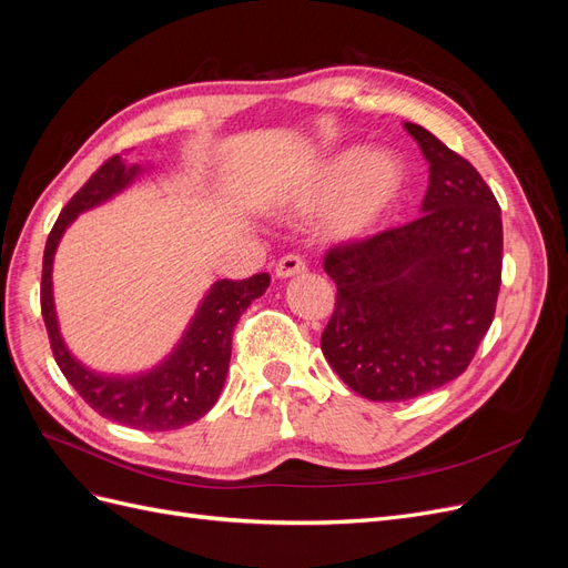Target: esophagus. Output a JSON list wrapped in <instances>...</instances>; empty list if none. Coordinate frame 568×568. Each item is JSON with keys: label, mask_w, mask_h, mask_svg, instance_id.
<instances>
[{"label": "esophagus", "mask_w": 568, "mask_h": 568, "mask_svg": "<svg viewBox=\"0 0 568 568\" xmlns=\"http://www.w3.org/2000/svg\"><path fill=\"white\" fill-rule=\"evenodd\" d=\"M305 272V261L301 255L296 253H288L284 255L282 261L277 263V267H274V274H277L280 280H286V277H296V274Z\"/></svg>", "instance_id": "esophagus-1"}]
</instances>
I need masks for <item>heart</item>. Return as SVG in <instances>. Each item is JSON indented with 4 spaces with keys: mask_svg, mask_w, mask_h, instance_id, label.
I'll return each instance as SVG.
<instances>
[{
    "mask_svg": "<svg viewBox=\"0 0 568 568\" xmlns=\"http://www.w3.org/2000/svg\"><path fill=\"white\" fill-rule=\"evenodd\" d=\"M403 184L405 170L393 153L351 149L324 161L301 184L296 203L303 211H311L334 196L332 227L343 236H355L367 232L390 209Z\"/></svg>",
    "mask_w": 568,
    "mask_h": 568,
    "instance_id": "b5f03b06",
    "label": "heart"
}]
</instances>
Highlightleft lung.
<instances>
[{
	"instance_id": "1",
	"label": "left lung",
	"mask_w": 568,
	"mask_h": 568,
	"mask_svg": "<svg viewBox=\"0 0 568 568\" xmlns=\"http://www.w3.org/2000/svg\"><path fill=\"white\" fill-rule=\"evenodd\" d=\"M405 130L432 173L424 215L324 255L336 303L322 353L376 403L417 398L457 379L490 329L503 282V217L490 186L422 125Z\"/></svg>"
}]
</instances>
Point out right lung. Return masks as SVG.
Here are the masks:
<instances>
[{"label": "right lung", "instance_id": "add662e5", "mask_svg": "<svg viewBox=\"0 0 568 568\" xmlns=\"http://www.w3.org/2000/svg\"><path fill=\"white\" fill-rule=\"evenodd\" d=\"M136 173H140L136 165H125L120 156H111L65 203L44 246L40 307L57 365L84 403L101 417L123 426L140 428V432H170V428H182L201 419L217 403L230 369L234 326L246 307L265 294L270 274L257 272L248 280L215 282L180 346L161 367L149 374L113 379V376H99L84 369L65 351L59 334L54 298H51V263H54L61 234L78 213L118 194Z\"/></svg>", "mask_w": 568, "mask_h": 568}]
</instances>
